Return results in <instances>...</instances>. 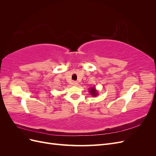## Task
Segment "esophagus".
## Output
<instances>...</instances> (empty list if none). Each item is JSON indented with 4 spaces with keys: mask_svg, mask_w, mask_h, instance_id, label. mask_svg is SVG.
<instances>
[{
    "mask_svg": "<svg viewBox=\"0 0 156 156\" xmlns=\"http://www.w3.org/2000/svg\"><path fill=\"white\" fill-rule=\"evenodd\" d=\"M72 84H73V85H74V86H77V84H78V83L77 81H73L72 83Z\"/></svg>",
    "mask_w": 156,
    "mask_h": 156,
    "instance_id": "esophagus-1",
    "label": "esophagus"
}]
</instances>
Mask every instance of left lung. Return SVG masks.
Returning <instances> with one entry per match:
<instances>
[{
  "instance_id": "left-lung-1",
  "label": "left lung",
  "mask_w": 156,
  "mask_h": 156,
  "mask_svg": "<svg viewBox=\"0 0 156 156\" xmlns=\"http://www.w3.org/2000/svg\"><path fill=\"white\" fill-rule=\"evenodd\" d=\"M89 92H90V93L91 94V95L92 96H96L97 95H98V92H97V90H96V88H95V87L94 88H89Z\"/></svg>"
}]
</instances>
